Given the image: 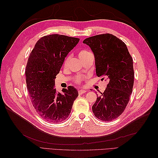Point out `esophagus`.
Masks as SVG:
<instances>
[{
	"label": "esophagus",
	"mask_w": 158,
	"mask_h": 158,
	"mask_svg": "<svg viewBox=\"0 0 158 158\" xmlns=\"http://www.w3.org/2000/svg\"><path fill=\"white\" fill-rule=\"evenodd\" d=\"M85 92H86V90H85V89H80L78 91V94L79 95H82V94H84Z\"/></svg>",
	"instance_id": "esophagus-1"
}]
</instances>
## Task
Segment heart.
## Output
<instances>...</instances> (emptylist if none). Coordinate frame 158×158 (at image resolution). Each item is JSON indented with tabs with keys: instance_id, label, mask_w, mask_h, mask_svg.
<instances>
[{
	"instance_id": "1",
	"label": "heart",
	"mask_w": 158,
	"mask_h": 158,
	"mask_svg": "<svg viewBox=\"0 0 158 158\" xmlns=\"http://www.w3.org/2000/svg\"><path fill=\"white\" fill-rule=\"evenodd\" d=\"M90 54H91V52H89V51H86V50H82V51H80L78 52V56H79V58L83 61L84 60H85V59H86L87 57H88ZM69 59H70V56H69L66 57V58L65 59V60H64V63H63V65H64V66H66V65H67V64H68V63H69ZM84 79V77H83V76H77V77H76V78H75V79H74V82H75L76 84H80L81 83H82V80H83Z\"/></svg>"
}]
</instances>
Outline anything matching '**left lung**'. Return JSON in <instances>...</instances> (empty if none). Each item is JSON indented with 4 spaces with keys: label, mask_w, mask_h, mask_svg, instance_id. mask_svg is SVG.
<instances>
[{
    "label": "left lung",
    "mask_w": 158,
    "mask_h": 158,
    "mask_svg": "<svg viewBox=\"0 0 158 158\" xmlns=\"http://www.w3.org/2000/svg\"><path fill=\"white\" fill-rule=\"evenodd\" d=\"M95 56L96 74L109 82L92 106L94 115L103 121L116 119L125 111L134 85L133 60L122 40L110 33L84 40Z\"/></svg>",
    "instance_id": "obj_1"
}]
</instances>
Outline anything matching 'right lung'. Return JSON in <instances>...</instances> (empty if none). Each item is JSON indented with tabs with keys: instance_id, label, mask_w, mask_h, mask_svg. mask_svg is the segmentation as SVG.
I'll return each instance as SVG.
<instances>
[{
	"instance_id": "obj_1",
	"label": "right lung",
	"mask_w": 158,
	"mask_h": 158,
	"mask_svg": "<svg viewBox=\"0 0 158 158\" xmlns=\"http://www.w3.org/2000/svg\"><path fill=\"white\" fill-rule=\"evenodd\" d=\"M79 38L63 35H45L37 41L25 69L28 94L36 112L47 122L66 120L71 112L78 91L69 86L61 94L54 88L55 78L69 52Z\"/></svg>"
}]
</instances>
